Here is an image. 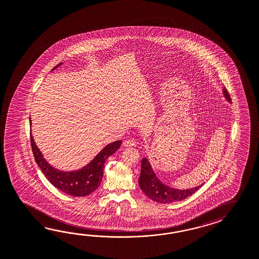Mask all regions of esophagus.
<instances>
[{"instance_id":"34e87169","label":"esophagus","mask_w":259,"mask_h":259,"mask_svg":"<svg viewBox=\"0 0 259 259\" xmlns=\"http://www.w3.org/2000/svg\"><path fill=\"white\" fill-rule=\"evenodd\" d=\"M123 146L124 147H134V146H136V141L134 139H126L123 142Z\"/></svg>"}]
</instances>
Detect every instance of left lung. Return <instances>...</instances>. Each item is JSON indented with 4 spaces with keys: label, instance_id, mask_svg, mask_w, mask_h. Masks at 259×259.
<instances>
[{
    "label": "left lung",
    "instance_id": "left-lung-1",
    "mask_svg": "<svg viewBox=\"0 0 259 259\" xmlns=\"http://www.w3.org/2000/svg\"><path fill=\"white\" fill-rule=\"evenodd\" d=\"M223 94L227 101L231 103V98L227 89L224 88ZM139 184L140 189L144 192L146 196L159 203L181 201L185 199L186 197L192 196L202 186L201 184L195 188L186 190L172 188L170 186L162 183L158 179L155 173L152 170V165L147 158H143L141 160V172L139 176Z\"/></svg>",
    "mask_w": 259,
    "mask_h": 259
}]
</instances>
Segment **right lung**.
Segmentation results:
<instances>
[{"label":"right lung","instance_id":"obj_1","mask_svg":"<svg viewBox=\"0 0 259 259\" xmlns=\"http://www.w3.org/2000/svg\"><path fill=\"white\" fill-rule=\"evenodd\" d=\"M61 64L62 63H59L52 71ZM30 125L32 126L31 118ZM31 144L36 164L53 186L69 196H85L93 193L101 184L105 162L111 154L117 152L121 140L109 143L87 165L83 166L81 169L74 171L59 170L49 164L35 144L32 134Z\"/></svg>","mask_w":259,"mask_h":259}]
</instances>
